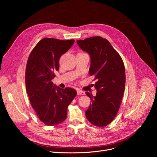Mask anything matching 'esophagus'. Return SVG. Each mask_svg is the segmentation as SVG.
<instances>
[{
    "label": "esophagus",
    "instance_id": "obj_1",
    "mask_svg": "<svg viewBox=\"0 0 157 157\" xmlns=\"http://www.w3.org/2000/svg\"><path fill=\"white\" fill-rule=\"evenodd\" d=\"M77 94H78V95H84L85 93L82 91H81V90H78L77 91Z\"/></svg>",
    "mask_w": 157,
    "mask_h": 157
}]
</instances>
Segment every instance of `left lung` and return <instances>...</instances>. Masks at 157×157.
Returning a JSON list of instances; mask_svg holds the SVG:
<instances>
[{
    "label": "left lung",
    "instance_id": "obj_1",
    "mask_svg": "<svg viewBox=\"0 0 157 157\" xmlns=\"http://www.w3.org/2000/svg\"><path fill=\"white\" fill-rule=\"evenodd\" d=\"M77 43L90 55L89 72L96 80V96L86 92L91 101L86 111V119L95 126H107L116 117L124 95L125 72L123 60L110 42L102 37L78 40Z\"/></svg>",
    "mask_w": 157,
    "mask_h": 157
}]
</instances>
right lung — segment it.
<instances>
[{
	"label": "right lung",
	"instance_id": "right-lung-1",
	"mask_svg": "<svg viewBox=\"0 0 157 157\" xmlns=\"http://www.w3.org/2000/svg\"><path fill=\"white\" fill-rule=\"evenodd\" d=\"M75 40L53 38L41 40L27 60L25 86L32 107L38 119L48 126L58 125L67 117V109L77 94L71 87L61 89L52 79L58 71L61 55L73 44Z\"/></svg>",
	"mask_w": 157,
	"mask_h": 157
}]
</instances>
